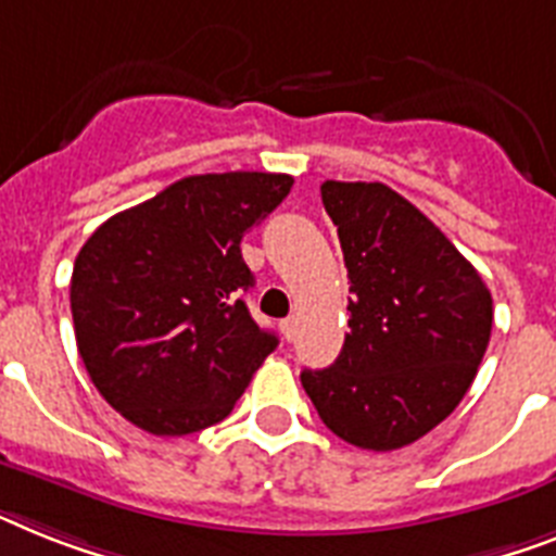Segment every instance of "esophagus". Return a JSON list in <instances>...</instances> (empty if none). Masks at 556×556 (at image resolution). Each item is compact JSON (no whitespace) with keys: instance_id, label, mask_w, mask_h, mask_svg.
<instances>
[{"instance_id":"obj_1","label":"esophagus","mask_w":556,"mask_h":556,"mask_svg":"<svg viewBox=\"0 0 556 556\" xmlns=\"http://www.w3.org/2000/svg\"><path fill=\"white\" fill-rule=\"evenodd\" d=\"M281 334H283V338H287V341H295V334H298V318L281 320Z\"/></svg>"}]
</instances>
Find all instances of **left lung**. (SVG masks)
Returning <instances> with one entry per match:
<instances>
[{
	"label": "left lung",
	"mask_w": 556,
	"mask_h": 556,
	"mask_svg": "<svg viewBox=\"0 0 556 556\" xmlns=\"http://www.w3.org/2000/svg\"><path fill=\"white\" fill-rule=\"evenodd\" d=\"M350 273V332L327 369H304L329 432L392 452L443 424L492 338V292L415 204L380 181H324Z\"/></svg>",
	"instance_id": "1"
}]
</instances>
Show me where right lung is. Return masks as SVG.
I'll use <instances>...</instances> for the list:
<instances>
[{"instance_id":"1","label":"right lung","mask_w":556,"mask_h":556,"mask_svg":"<svg viewBox=\"0 0 556 556\" xmlns=\"http://www.w3.org/2000/svg\"><path fill=\"white\" fill-rule=\"evenodd\" d=\"M283 173H206L113 215L76 255V346L99 394L159 438L232 412L278 338L252 320L241 238L289 195Z\"/></svg>"}]
</instances>
